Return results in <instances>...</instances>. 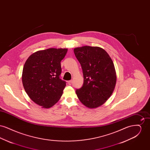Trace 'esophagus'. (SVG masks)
Returning a JSON list of instances; mask_svg holds the SVG:
<instances>
[{
  "label": "esophagus",
  "mask_w": 150,
  "mask_h": 150,
  "mask_svg": "<svg viewBox=\"0 0 150 150\" xmlns=\"http://www.w3.org/2000/svg\"><path fill=\"white\" fill-rule=\"evenodd\" d=\"M72 83V80H70V81H68V84L70 86V85H71Z\"/></svg>",
  "instance_id": "1"
}]
</instances>
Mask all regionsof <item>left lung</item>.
Segmentation results:
<instances>
[{
	"instance_id": "1",
	"label": "left lung",
	"mask_w": 150,
	"mask_h": 150,
	"mask_svg": "<svg viewBox=\"0 0 150 150\" xmlns=\"http://www.w3.org/2000/svg\"><path fill=\"white\" fill-rule=\"evenodd\" d=\"M74 52L84 78L83 86L76 90L77 96L86 107H99L114 90L116 75L114 63L107 52L98 47H78Z\"/></svg>"
}]
</instances>
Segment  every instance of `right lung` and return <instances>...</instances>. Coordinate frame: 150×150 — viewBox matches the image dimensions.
Masks as SVG:
<instances>
[{
  "label": "right lung",
  "instance_id": "right-lung-1",
  "mask_svg": "<svg viewBox=\"0 0 150 150\" xmlns=\"http://www.w3.org/2000/svg\"><path fill=\"white\" fill-rule=\"evenodd\" d=\"M67 49L49 48L32 54L24 64L22 80L31 100L43 108L55 105L62 95L66 81L61 80V61Z\"/></svg>",
  "mask_w": 150,
  "mask_h": 150
}]
</instances>
